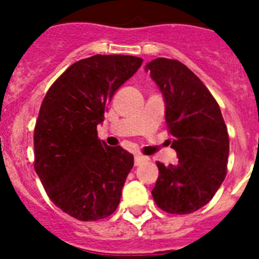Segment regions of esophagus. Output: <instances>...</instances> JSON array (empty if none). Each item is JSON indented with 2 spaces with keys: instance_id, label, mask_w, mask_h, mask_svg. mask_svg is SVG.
<instances>
[{
  "instance_id": "1",
  "label": "esophagus",
  "mask_w": 259,
  "mask_h": 259,
  "mask_svg": "<svg viewBox=\"0 0 259 259\" xmlns=\"http://www.w3.org/2000/svg\"><path fill=\"white\" fill-rule=\"evenodd\" d=\"M148 161H149V158L144 157V155H135V164H136V166H140V164L145 163V162Z\"/></svg>"
}]
</instances>
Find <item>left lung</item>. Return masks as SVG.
Returning <instances> with one entry per match:
<instances>
[{
    "mask_svg": "<svg viewBox=\"0 0 259 259\" xmlns=\"http://www.w3.org/2000/svg\"><path fill=\"white\" fill-rule=\"evenodd\" d=\"M166 104L175 164L157 162L159 175L152 194L170 214H189L205 206L227 175L230 139L218 102L182 62L157 58L145 66Z\"/></svg>",
    "mask_w": 259,
    "mask_h": 259,
    "instance_id": "8db88e82",
    "label": "left lung"
}]
</instances>
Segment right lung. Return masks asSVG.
Instances as JSON below:
<instances>
[{
	"label": "right lung",
	"mask_w": 259,
	"mask_h": 259,
	"mask_svg": "<svg viewBox=\"0 0 259 259\" xmlns=\"http://www.w3.org/2000/svg\"><path fill=\"white\" fill-rule=\"evenodd\" d=\"M132 56L80 59L53 83L33 135L35 170L53 203L79 221L116 210L134 155L97 136L114 93L140 68Z\"/></svg>",
	"instance_id": "obj_1"
}]
</instances>
